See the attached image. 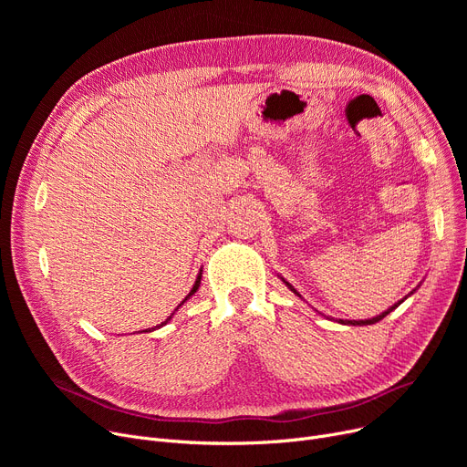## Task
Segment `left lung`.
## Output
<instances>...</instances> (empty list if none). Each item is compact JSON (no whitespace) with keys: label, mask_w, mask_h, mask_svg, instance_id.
Wrapping results in <instances>:
<instances>
[{"label":"left lung","mask_w":467,"mask_h":467,"mask_svg":"<svg viewBox=\"0 0 467 467\" xmlns=\"http://www.w3.org/2000/svg\"><path fill=\"white\" fill-rule=\"evenodd\" d=\"M282 280H284V278H282ZM284 282H285V280H284ZM285 285H287V287H289L293 293H297V289L293 287L289 282H285ZM297 296H299V293H297ZM299 297H301V296H299ZM398 305H400V303H398ZM398 305H394V306H391V308H388L386 312H382V314H380V316H377V317H371V320H338V322H340V324H347V326H371V324H377V322H380L382 317H384L386 314H389L391 310H394Z\"/></svg>","instance_id":"1"}]
</instances>
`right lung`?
I'll list each match as a JSON object with an SVG mask.
<instances>
[{
    "mask_svg": "<svg viewBox=\"0 0 467 467\" xmlns=\"http://www.w3.org/2000/svg\"><path fill=\"white\" fill-rule=\"evenodd\" d=\"M201 278H202V273H201V275H199V278H196V282H194V285H192V289H191V291H189V296H187V297H185V299H183V301H182V305H183V303H185V301H187V299H189V297H191V296H194V293H196V289H199V285H201ZM182 305H180V306H182ZM176 310H178V308H176ZM170 317H171V316H170ZM170 317H166V322H162V324H161V326H157V327H162V326H166V324H168V322H170ZM151 329H155V327H151ZM151 329H150V331H151ZM145 331H147V329H145Z\"/></svg>",
    "mask_w": 467,
    "mask_h": 467,
    "instance_id": "1",
    "label": "right lung"
}]
</instances>
